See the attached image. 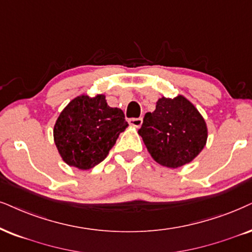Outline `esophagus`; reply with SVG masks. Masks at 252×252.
Wrapping results in <instances>:
<instances>
[{
    "mask_svg": "<svg viewBox=\"0 0 252 252\" xmlns=\"http://www.w3.org/2000/svg\"><path fill=\"white\" fill-rule=\"evenodd\" d=\"M143 120L142 117H138V119H129V124L133 128H139L142 126Z\"/></svg>",
    "mask_w": 252,
    "mask_h": 252,
    "instance_id": "esophagus-1",
    "label": "esophagus"
}]
</instances>
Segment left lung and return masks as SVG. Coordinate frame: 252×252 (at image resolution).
Listing matches in <instances>:
<instances>
[{"label":"left lung","mask_w":252,"mask_h":252,"mask_svg":"<svg viewBox=\"0 0 252 252\" xmlns=\"http://www.w3.org/2000/svg\"><path fill=\"white\" fill-rule=\"evenodd\" d=\"M151 157L165 167L190 163L205 148L208 130L199 110L183 95L160 97L138 130Z\"/></svg>","instance_id":"left-lung-1"}]
</instances>
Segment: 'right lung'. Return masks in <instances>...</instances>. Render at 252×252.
<instances>
[{
  "label": "right lung",
  "mask_w": 252,
  "mask_h": 252,
  "mask_svg": "<svg viewBox=\"0 0 252 252\" xmlns=\"http://www.w3.org/2000/svg\"><path fill=\"white\" fill-rule=\"evenodd\" d=\"M128 126L123 111L108 106L103 94L94 97L82 94L60 113L53 137L66 164L89 170L107 157Z\"/></svg>",
  "instance_id": "1"
}]
</instances>
